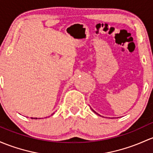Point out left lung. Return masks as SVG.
Here are the masks:
<instances>
[{
    "label": "left lung",
    "mask_w": 153,
    "mask_h": 153,
    "mask_svg": "<svg viewBox=\"0 0 153 153\" xmlns=\"http://www.w3.org/2000/svg\"><path fill=\"white\" fill-rule=\"evenodd\" d=\"M92 110H93V111H94V112H95V113H96V114H98V113H96V111H94V110H93V109H92Z\"/></svg>",
    "instance_id": "left-lung-1"
}]
</instances>
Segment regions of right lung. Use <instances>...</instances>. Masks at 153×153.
Masks as SVG:
<instances>
[{
	"label": "right lung",
	"mask_w": 153,
	"mask_h": 153,
	"mask_svg": "<svg viewBox=\"0 0 153 153\" xmlns=\"http://www.w3.org/2000/svg\"><path fill=\"white\" fill-rule=\"evenodd\" d=\"M31 119H37V118L36 117H34V118L33 117H31Z\"/></svg>",
	"instance_id": "obj_1"
}]
</instances>
